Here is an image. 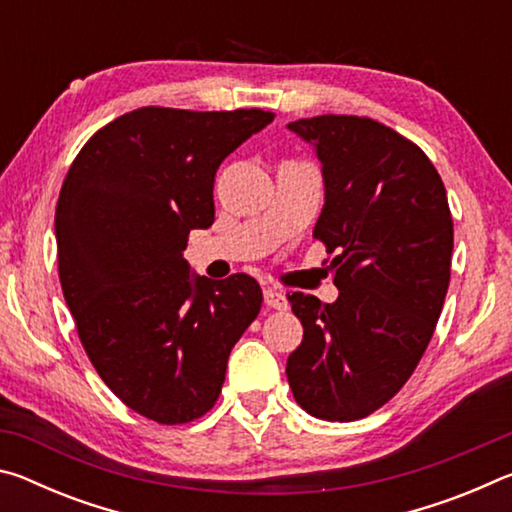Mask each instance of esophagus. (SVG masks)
<instances>
[{"instance_id": "34e87169", "label": "esophagus", "mask_w": 512, "mask_h": 512, "mask_svg": "<svg viewBox=\"0 0 512 512\" xmlns=\"http://www.w3.org/2000/svg\"><path fill=\"white\" fill-rule=\"evenodd\" d=\"M264 302H266V307H271V309H287V305H289L287 296L277 289H264Z\"/></svg>"}]
</instances>
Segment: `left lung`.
<instances>
[{"instance_id":"8db88e82","label":"left lung","mask_w":512,"mask_h":512,"mask_svg":"<svg viewBox=\"0 0 512 512\" xmlns=\"http://www.w3.org/2000/svg\"><path fill=\"white\" fill-rule=\"evenodd\" d=\"M287 128L323 164L314 237L334 253L339 289L332 305L287 296L305 327L287 379L314 418L359 420L400 391L427 350L452 273V212L436 167L393 128L354 115Z\"/></svg>"}]
</instances>
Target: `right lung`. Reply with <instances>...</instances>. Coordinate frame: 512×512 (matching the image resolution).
<instances>
[{
	"mask_svg": "<svg viewBox=\"0 0 512 512\" xmlns=\"http://www.w3.org/2000/svg\"><path fill=\"white\" fill-rule=\"evenodd\" d=\"M273 112L146 106L94 133L56 205L58 275L99 377L158 424L219 400L230 350L262 309L255 277L189 271V232L214 223L219 164Z\"/></svg>",
	"mask_w": 512,
	"mask_h": 512,
	"instance_id": "obj_1",
	"label": "right lung"
}]
</instances>
